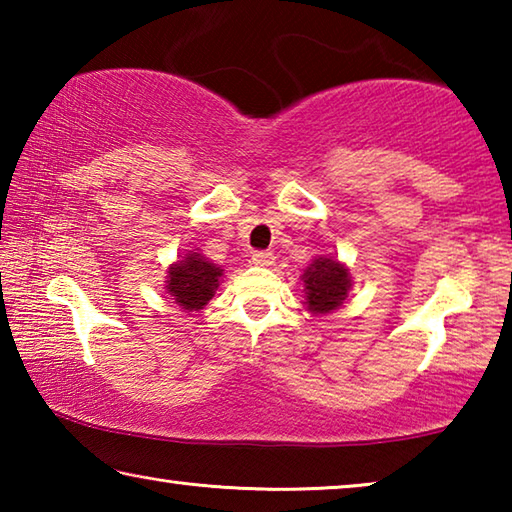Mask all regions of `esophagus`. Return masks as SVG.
Masks as SVG:
<instances>
[{
    "mask_svg": "<svg viewBox=\"0 0 512 512\" xmlns=\"http://www.w3.org/2000/svg\"><path fill=\"white\" fill-rule=\"evenodd\" d=\"M253 264L255 266H273L275 255L268 253V250H257V253H253Z\"/></svg>",
    "mask_w": 512,
    "mask_h": 512,
    "instance_id": "34e87169",
    "label": "esophagus"
}]
</instances>
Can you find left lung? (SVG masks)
Listing matches in <instances>:
<instances>
[{
    "mask_svg": "<svg viewBox=\"0 0 512 512\" xmlns=\"http://www.w3.org/2000/svg\"><path fill=\"white\" fill-rule=\"evenodd\" d=\"M300 277L305 282V302L302 305L314 316L332 314V311L343 307L354 284L350 268L332 255L311 259V264Z\"/></svg>",
    "mask_w": 512,
    "mask_h": 512,
    "instance_id": "obj_1",
    "label": "left lung"
}]
</instances>
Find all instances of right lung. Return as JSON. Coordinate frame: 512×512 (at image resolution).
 Masks as SVG:
<instances>
[{
  "label": "right lung",
  "mask_w": 512,
  "mask_h": 512,
  "mask_svg": "<svg viewBox=\"0 0 512 512\" xmlns=\"http://www.w3.org/2000/svg\"><path fill=\"white\" fill-rule=\"evenodd\" d=\"M221 280L223 268L219 264H214L198 250H187L178 257V262L169 264L164 289L180 309L201 311L212 300Z\"/></svg>",
  "instance_id": "obj_1"
}]
</instances>
